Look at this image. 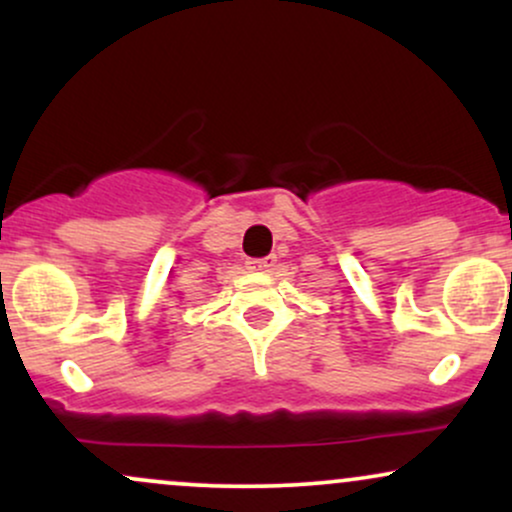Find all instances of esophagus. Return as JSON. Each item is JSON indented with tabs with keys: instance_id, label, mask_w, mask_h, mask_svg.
Returning <instances> with one entry per match:
<instances>
[{
	"instance_id": "esophagus-1",
	"label": "esophagus",
	"mask_w": 512,
	"mask_h": 512,
	"mask_svg": "<svg viewBox=\"0 0 512 512\" xmlns=\"http://www.w3.org/2000/svg\"><path fill=\"white\" fill-rule=\"evenodd\" d=\"M248 267L250 269H260V272H272V269L276 267V257L274 255L252 257V260H248Z\"/></svg>"
}]
</instances>
